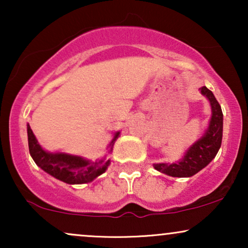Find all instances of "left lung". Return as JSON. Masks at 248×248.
I'll use <instances>...</instances> for the list:
<instances>
[{
	"label": "left lung",
	"mask_w": 248,
	"mask_h": 248,
	"mask_svg": "<svg viewBox=\"0 0 248 248\" xmlns=\"http://www.w3.org/2000/svg\"><path fill=\"white\" fill-rule=\"evenodd\" d=\"M201 93L209 99L211 105V119L209 127L201 139H198L186 150L182 160L175 163H155L157 171L172 177H191L201 171L217 155L223 139V112L221 107L209 88L203 86Z\"/></svg>",
	"instance_id": "left-lung-1"
}]
</instances>
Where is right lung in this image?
Listing matches in <instances>:
<instances>
[{
	"instance_id": "right-lung-1",
	"label": "right lung",
	"mask_w": 248,
	"mask_h": 248,
	"mask_svg": "<svg viewBox=\"0 0 248 248\" xmlns=\"http://www.w3.org/2000/svg\"><path fill=\"white\" fill-rule=\"evenodd\" d=\"M27 130L29 152L32 160L41 169L59 181L67 184L88 183L106 171L109 166L110 161L107 160L106 156L100 160L92 162L81 156L71 155V154L46 152L38 143L29 124L27 126ZM119 135H120V132L114 134V138L108 146V153L113 150V146Z\"/></svg>"
}]
</instances>
